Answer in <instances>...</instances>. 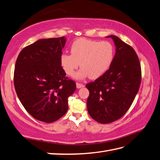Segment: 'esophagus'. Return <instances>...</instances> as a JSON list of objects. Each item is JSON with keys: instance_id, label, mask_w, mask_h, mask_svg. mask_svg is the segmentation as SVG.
Returning a JSON list of instances; mask_svg holds the SVG:
<instances>
[{"instance_id": "34e87169", "label": "esophagus", "mask_w": 160, "mask_h": 160, "mask_svg": "<svg viewBox=\"0 0 160 160\" xmlns=\"http://www.w3.org/2000/svg\"><path fill=\"white\" fill-rule=\"evenodd\" d=\"M76 87H77V88L80 89V88H82V87H84V85L83 84H81V83H79V82H77V83H76Z\"/></svg>"}]
</instances>
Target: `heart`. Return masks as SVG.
Segmentation results:
<instances>
[{
  "label": "heart",
  "mask_w": 160,
  "mask_h": 160,
  "mask_svg": "<svg viewBox=\"0 0 160 160\" xmlns=\"http://www.w3.org/2000/svg\"><path fill=\"white\" fill-rule=\"evenodd\" d=\"M71 53H64L60 58V63L66 73L73 76L80 65L82 68L76 74L77 78L82 79L89 76L91 79H97L110 67L114 57V48L108 41L80 38L72 43Z\"/></svg>",
  "instance_id": "1"
}]
</instances>
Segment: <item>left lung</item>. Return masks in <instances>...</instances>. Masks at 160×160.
Returning <instances> with one entry per match:
<instances>
[{"instance_id":"1","label":"left lung","mask_w":160,"mask_h":160,"mask_svg":"<svg viewBox=\"0 0 160 160\" xmlns=\"http://www.w3.org/2000/svg\"><path fill=\"white\" fill-rule=\"evenodd\" d=\"M116 46L112 65L105 73L86 84L89 91L87 106L89 115L101 123L119 119L130 108L142 80L139 59L132 46L110 35Z\"/></svg>"}]
</instances>
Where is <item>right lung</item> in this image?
Returning <instances> with one entry per match:
<instances>
[{
    "label": "right lung",
    "instance_id": "obj_1",
    "mask_svg": "<svg viewBox=\"0 0 160 160\" xmlns=\"http://www.w3.org/2000/svg\"><path fill=\"white\" fill-rule=\"evenodd\" d=\"M64 37L43 39L27 46L15 64L14 84L24 108L35 119L52 123L66 114L68 98L76 89L60 63Z\"/></svg>",
    "mask_w": 160,
    "mask_h": 160
}]
</instances>
